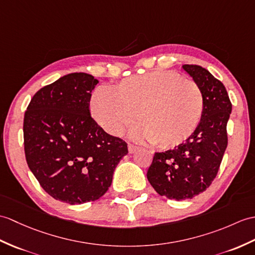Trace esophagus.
I'll return each instance as SVG.
<instances>
[{
  "label": "esophagus",
  "mask_w": 255,
  "mask_h": 255,
  "mask_svg": "<svg viewBox=\"0 0 255 255\" xmlns=\"http://www.w3.org/2000/svg\"><path fill=\"white\" fill-rule=\"evenodd\" d=\"M139 149H140V147H139V146H137V145L131 144V143H129V144H128V151H129V153H131V154H132V153H135V152H137Z\"/></svg>",
  "instance_id": "1"
}]
</instances>
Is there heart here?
<instances>
[{"label": "heart", "mask_w": 255, "mask_h": 255, "mask_svg": "<svg viewBox=\"0 0 255 255\" xmlns=\"http://www.w3.org/2000/svg\"><path fill=\"white\" fill-rule=\"evenodd\" d=\"M90 110L99 125L113 135L132 127L138 115L142 126L135 137L167 149L194 133L202 120L204 99L194 81L158 70L129 77L112 90L96 89Z\"/></svg>", "instance_id": "heart-1"}]
</instances>
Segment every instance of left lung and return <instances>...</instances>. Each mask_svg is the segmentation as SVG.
<instances>
[{"label": "left lung", "instance_id": "obj_1", "mask_svg": "<svg viewBox=\"0 0 255 255\" xmlns=\"http://www.w3.org/2000/svg\"><path fill=\"white\" fill-rule=\"evenodd\" d=\"M203 94L202 120L194 133L173 150L157 152L146 177L154 190L177 201L202 193L215 179L227 147V123L232 113L226 88L208 69L182 65Z\"/></svg>", "mask_w": 255, "mask_h": 255}]
</instances>
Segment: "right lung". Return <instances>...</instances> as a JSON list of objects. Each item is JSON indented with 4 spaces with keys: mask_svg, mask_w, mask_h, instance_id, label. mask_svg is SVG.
Wrapping results in <instances>:
<instances>
[{
    "mask_svg": "<svg viewBox=\"0 0 255 255\" xmlns=\"http://www.w3.org/2000/svg\"><path fill=\"white\" fill-rule=\"evenodd\" d=\"M99 80L86 73L61 77L34 94L23 118L26 161L52 198L69 204L109 190L127 143L106 133L90 114Z\"/></svg>",
    "mask_w": 255,
    "mask_h": 255,
    "instance_id": "obj_1",
    "label": "right lung"
}]
</instances>
